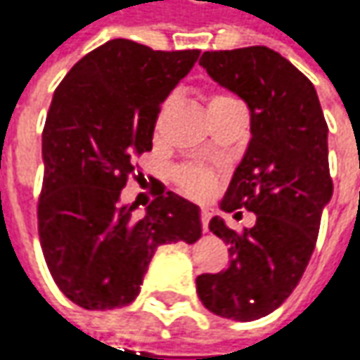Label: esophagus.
Masks as SVG:
<instances>
[{"label":"esophagus","mask_w":360,"mask_h":360,"mask_svg":"<svg viewBox=\"0 0 360 360\" xmlns=\"http://www.w3.org/2000/svg\"><path fill=\"white\" fill-rule=\"evenodd\" d=\"M210 217H212V210H210V208H202V210H200V221H202V229H205V231H208Z\"/></svg>","instance_id":"esophagus-1"}]
</instances>
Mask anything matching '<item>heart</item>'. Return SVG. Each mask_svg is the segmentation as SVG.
<instances>
[{
    "instance_id": "heart-1",
    "label": "heart",
    "mask_w": 360,
    "mask_h": 360,
    "mask_svg": "<svg viewBox=\"0 0 360 360\" xmlns=\"http://www.w3.org/2000/svg\"><path fill=\"white\" fill-rule=\"evenodd\" d=\"M226 99L229 97H225V95H212L208 101V107L223 103ZM176 182L190 196H205L212 188L214 176H212V172L202 168V166H182L176 170Z\"/></svg>"
}]
</instances>
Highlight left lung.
I'll use <instances>...</instances> for the list:
<instances>
[{
    "label": "left lung",
    "instance_id": "left-lung-1",
    "mask_svg": "<svg viewBox=\"0 0 360 360\" xmlns=\"http://www.w3.org/2000/svg\"><path fill=\"white\" fill-rule=\"evenodd\" d=\"M200 66L249 107L251 139L221 208L257 221L235 233L212 217L208 229L229 245L231 263L198 276L196 292L212 314L251 322L288 300L312 257L333 198L328 125L314 84L267 46L205 52Z\"/></svg>",
    "mask_w": 360,
    "mask_h": 360
}]
</instances>
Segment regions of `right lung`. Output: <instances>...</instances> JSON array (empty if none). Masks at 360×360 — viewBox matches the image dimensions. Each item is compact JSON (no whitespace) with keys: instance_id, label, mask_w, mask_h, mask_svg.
<instances>
[{"instance_id":"1","label":"right lung","mask_w":360,"mask_h":360,"mask_svg":"<svg viewBox=\"0 0 360 360\" xmlns=\"http://www.w3.org/2000/svg\"><path fill=\"white\" fill-rule=\"evenodd\" d=\"M198 56L117 38L82 56L54 91L38 233L56 285L84 310L131 304L160 245L202 235L200 208L174 192L153 198L139 219L137 202H121L135 155L152 150L160 105Z\"/></svg>"}]
</instances>
